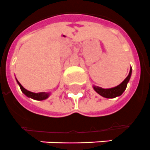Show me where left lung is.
Instances as JSON below:
<instances>
[{"mask_svg":"<svg viewBox=\"0 0 150 150\" xmlns=\"http://www.w3.org/2000/svg\"><path fill=\"white\" fill-rule=\"evenodd\" d=\"M132 75V67L130 69V71H129V74L128 75L126 78L120 84L116 86V87H111V88H107V89H105V88H102V87H98V86H93V88L95 91L98 94H100V96H102L104 98H115L116 97H118V96L122 95L123 94V92L125 91L127 87V84L129 83V80H130V77H131Z\"/></svg>","mask_w":150,"mask_h":150,"instance_id":"obj_1","label":"left lung"}]
</instances>
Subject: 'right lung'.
<instances>
[{"instance_id": "obj_1", "label": "right lung", "mask_w": 150, "mask_h": 150, "mask_svg": "<svg viewBox=\"0 0 150 150\" xmlns=\"http://www.w3.org/2000/svg\"><path fill=\"white\" fill-rule=\"evenodd\" d=\"M17 83H18V84L19 85V87L21 88V91L24 94H25L27 96L28 98H32V99H34V100H45V99H47L50 95V92H40V93H34V92H31L29 91H28L26 90L25 87H22V85L18 82V81L17 80Z\"/></svg>"}]
</instances>
